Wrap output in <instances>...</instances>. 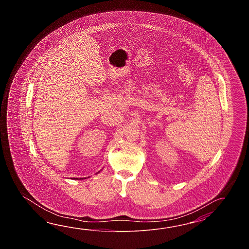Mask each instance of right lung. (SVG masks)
Instances as JSON below:
<instances>
[{"label":"right lung","mask_w":249,"mask_h":249,"mask_svg":"<svg viewBox=\"0 0 249 249\" xmlns=\"http://www.w3.org/2000/svg\"><path fill=\"white\" fill-rule=\"evenodd\" d=\"M74 179H77V178H74Z\"/></svg>","instance_id":"obj_1"}]
</instances>
